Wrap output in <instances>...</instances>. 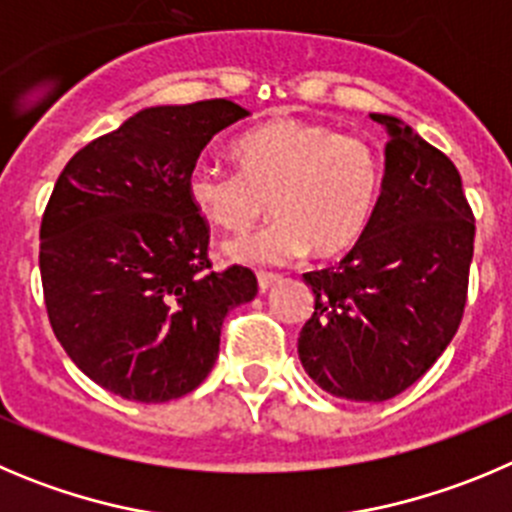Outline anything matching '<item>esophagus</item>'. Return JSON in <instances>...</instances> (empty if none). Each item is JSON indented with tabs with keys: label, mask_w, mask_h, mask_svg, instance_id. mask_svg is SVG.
<instances>
[{
	"label": "esophagus",
	"mask_w": 512,
	"mask_h": 512,
	"mask_svg": "<svg viewBox=\"0 0 512 512\" xmlns=\"http://www.w3.org/2000/svg\"><path fill=\"white\" fill-rule=\"evenodd\" d=\"M276 281H281V274H271V271H259V289H261V292H266V289H269L271 284H276Z\"/></svg>",
	"instance_id": "1"
}]
</instances>
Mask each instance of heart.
<instances>
[{
    "mask_svg": "<svg viewBox=\"0 0 512 512\" xmlns=\"http://www.w3.org/2000/svg\"><path fill=\"white\" fill-rule=\"evenodd\" d=\"M238 170L200 164L187 177L192 208L223 231H243L271 210L259 231L225 243L243 264H287L353 248L381 203L383 157L373 142L322 121L274 119L233 144Z\"/></svg>",
    "mask_w": 512,
    "mask_h": 512,
    "instance_id": "obj_1",
    "label": "heart"
}]
</instances>
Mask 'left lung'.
Returning <instances> with one entry per match:
<instances>
[{"mask_svg":"<svg viewBox=\"0 0 512 512\" xmlns=\"http://www.w3.org/2000/svg\"><path fill=\"white\" fill-rule=\"evenodd\" d=\"M381 203L340 264L307 271L314 312L299 360L322 391L388 401L437 363L457 332L475 251V215L452 159L393 116Z\"/></svg>","mask_w":512,"mask_h":512,"instance_id":"obj_1","label":"left lung"}]
</instances>
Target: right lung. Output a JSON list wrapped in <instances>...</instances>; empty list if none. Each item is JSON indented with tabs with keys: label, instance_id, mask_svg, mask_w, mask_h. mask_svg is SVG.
<instances>
[{
	"label": "right lung",
	"instance_id": "1",
	"mask_svg": "<svg viewBox=\"0 0 512 512\" xmlns=\"http://www.w3.org/2000/svg\"><path fill=\"white\" fill-rule=\"evenodd\" d=\"M248 116L228 98L154 106L75 152L40 223L55 337L83 373L129 401L195 391L228 309L259 292L246 266L213 271L210 225L187 177L205 144Z\"/></svg>",
	"mask_w": 512,
	"mask_h": 512
}]
</instances>
